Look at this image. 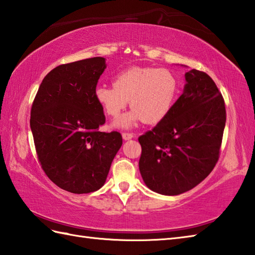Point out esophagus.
Listing matches in <instances>:
<instances>
[{"label": "esophagus", "instance_id": "34e87169", "mask_svg": "<svg viewBox=\"0 0 255 255\" xmlns=\"http://www.w3.org/2000/svg\"><path fill=\"white\" fill-rule=\"evenodd\" d=\"M123 139L124 140H130V139H132L134 136H133V133H130V132H123Z\"/></svg>", "mask_w": 255, "mask_h": 255}]
</instances>
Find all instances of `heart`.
I'll list each match as a JSON object with an SVG mask.
<instances>
[{
    "label": "heart",
    "instance_id": "obj_1",
    "mask_svg": "<svg viewBox=\"0 0 255 255\" xmlns=\"http://www.w3.org/2000/svg\"><path fill=\"white\" fill-rule=\"evenodd\" d=\"M178 93V81L166 69L132 67L119 72L114 85H97L95 100L108 116L118 117L125 107L132 110L114 123L128 129L141 122L156 124L172 110Z\"/></svg>",
    "mask_w": 255,
    "mask_h": 255
}]
</instances>
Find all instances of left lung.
I'll use <instances>...</instances> for the list:
<instances>
[{
  "label": "left lung",
  "instance_id": "1",
  "mask_svg": "<svg viewBox=\"0 0 255 255\" xmlns=\"http://www.w3.org/2000/svg\"><path fill=\"white\" fill-rule=\"evenodd\" d=\"M183 94L171 112L139 137V170L151 191L174 196L204 181L219 158L226 125L225 101L208 74L185 73Z\"/></svg>",
  "mask_w": 255,
  "mask_h": 255
}]
</instances>
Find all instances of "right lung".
<instances>
[{"label": "right lung", "instance_id": "right-lung-1", "mask_svg": "<svg viewBox=\"0 0 255 255\" xmlns=\"http://www.w3.org/2000/svg\"><path fill=\"white\" fill-rule=\"evenodd\" d=\"M105 69L102 57L61 64L42 80L31 106L30 129L42 170L73 194L104 185L123 144L119 132L99 131L105 115L94 91Z\"/></svg>", "mask_w": 255, "mask_h": 255}]
</instances>
